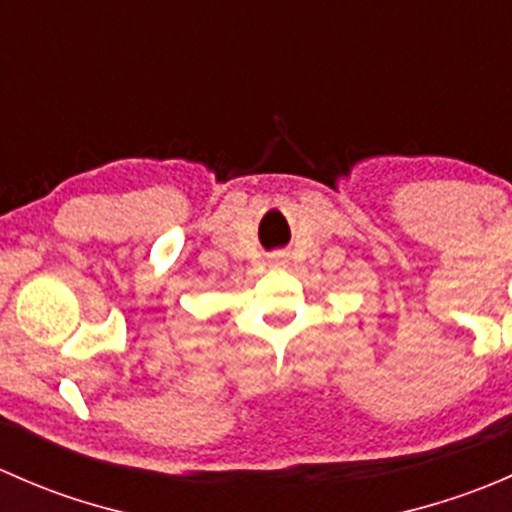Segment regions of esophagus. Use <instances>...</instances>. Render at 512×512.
Instances as JSON below:
<instances>
[{
	"label": "esophagus",
	"mask_w": 512,
	"mask_h": 512,
	"mask_svg": "<svg viewBox=\"0 0 512 512\" xmlns=\"http://www.w3.org/2000/svg\"><path fill=\"white\" fill-rule=\"evenodd\" d=\"M270 265H272V267L287 265V255H285V252H275V255L270 257Z\"/></svg>",
	"instance_id": "1"
}]
</instances>
